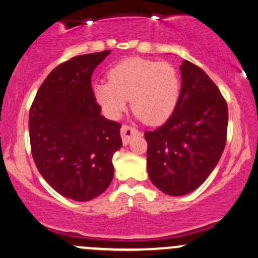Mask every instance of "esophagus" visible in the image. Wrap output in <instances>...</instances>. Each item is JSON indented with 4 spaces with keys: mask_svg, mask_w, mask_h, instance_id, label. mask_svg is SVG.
Returning <instances> with one entry per match:
<instances>
[{
    "mask_svg": "<svg viewBox=\"0 0 258 258\" xmlns=\"http://www.w3.org/2000/svg\"><path fill=\"white\" fill-rule=\"evenodd\" d=\"M138 134H140V131L135 128V127L130 126V124H123L121 128V137H122V141H123L124 145H127V143L131 141V138L134 136H136V135H138Z\"/></svg>",
    "mask_w": 258,
    "mask_h": 258,
    "instance_id": "1",
    "label": "esophagus"
}]
</instances>
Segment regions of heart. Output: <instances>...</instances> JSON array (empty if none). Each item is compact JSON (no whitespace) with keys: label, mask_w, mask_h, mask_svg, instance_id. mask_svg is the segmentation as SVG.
<instances>
[{"label":"heart","mask_w":258,"mask_h":258,"mask_svg":"<svg viewBox=\"0 0 258 258\" xmlns=\"http://www.w3.org/2000/svg\"><path fill=\"white\" fill-rule=\"evenodd\" d=\"M108 81L93 86L94 97L107 117L120 118L128 99L136 115L148 124H161L174 112L180 96V78L167 61L124 59L108 70Z\"/></svg>","instance_id":"obj_1"}]
</instances>
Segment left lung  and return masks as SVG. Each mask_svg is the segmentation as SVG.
<instances>
[{"label": "left lung", "instance_id": "left-lung-1", "mask_svg": "<svg viewBox=\"0 0 258 258\" xmlns=\"http://www.w3.org/2000/svg\"><path fill=\"white\" fill-rule=\"evenodd\" d=\"M180 72L174 112L163 126L145 132L151 181L172 197L190 193L210 175L226 145L229 120L226 100L207 73L189 60Z\"/></svg>", "mask_w": 258, "mask_h": 258}]
</instances>
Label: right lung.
<instances>
[{
  "label": "right lung",
  "mask_w": 258,
  "mask_h": 258,
  "mask_svg": "<svg viewBox=\"0 0 258 258\" xmlns=\"http://www.w3.org/2000/svg\"><path fill=\"white\" fill-rule=\"evenodd\" d=\"M110 50L59 64L38 89L29 110L34 163L54 190L88 202L108 188L112 157L122 146L121 123L105 118L94 97L91 75Z\"/></svg>",
  "instance_id": "obj_1"
}]
</instances>
